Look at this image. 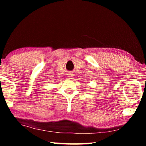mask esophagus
<instances>
[{"mask_svg":"<svg viewBox=\"0 0 146 146\" xmlns=\"http://www.w3.org/2000/svg\"><path fill=\"white\" fill-rule=\"evenodd\" d=\"M73 76H74L73 73L72 72H68V76L70 78V79H72V78L73 77Z\"/></svg>","mask_w":146,"mask_h":146,"instance_id":"esophagus-1","label":"esophagus"}]
</instances>
